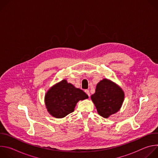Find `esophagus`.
<instances>
[{
	"mask_svg": "<svg viewBox=\"0 0 158 158\" xmlns=\"http://www.w3.org/2000/svg\"><path fill=\"white\" fill-rule=\"evenodd\" d=\"M85 93L88 95V96H89V97H90V92H89V90H85Z\"/></svg>",
	"mask_w": 158,
	"mask_h": 158,
	"instance_id": "esophagus-1",
	"label": "esophagus"
}]
</instances>
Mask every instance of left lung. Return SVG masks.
<instances>
[{
    "label": "left lung",
    "instance_id": "1",
    "mask_svg": "<svg viewBox=\"0 0 158 158\" xmlns=\"http://www.w3.org/2000/svg\"><path fill=\"white\" fill-rule=\"evenodd\" d=\"M91 98L98 114L108 118L120 110L124 100V93L116 83L103 79L97 84L96 92Z\"/></svg>",
    "mask_w": 158,
    "mask_h": 158
}]
</instances>
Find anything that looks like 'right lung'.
<instances>
[{
	"instance_id": "right-lung-1",
	"label": "right lung",
	"mask_w": 158,
	"mask_h": 158,
	"mask_svg": "<svg viewBox=\"0 0 158 158\" xmlns=\"http://www.w3.org/2000/svg\"><path fill=\"white\" fill-rule=\"evenodd\" d=\"M88 98L82 90L63 79L49 88L45 95L44 102L49 113L60 119L73 112L79 101Z\"/></svg>"
}]
</instances>
